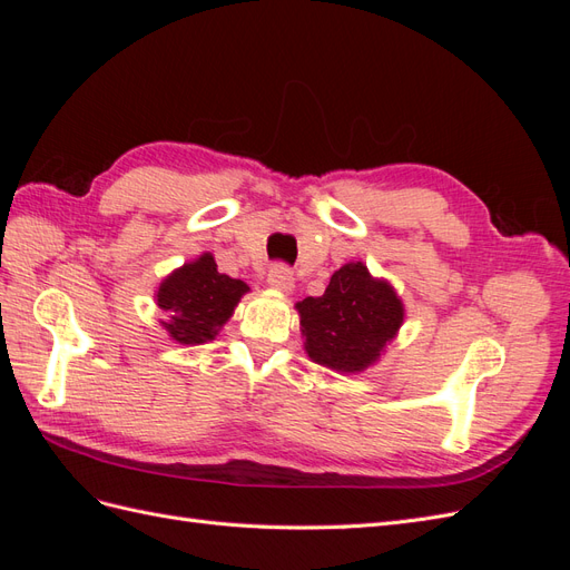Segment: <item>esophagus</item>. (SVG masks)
I'll use <instances>...</instances> for the list:
<instances>
[{
	"label": "esophagus",
	"instance_id": "obj_1",
	"mask_svg": "<svg viewBox=\"0 0 570 570\" xmlns=\"http://www.w3.org/2000/svg\"><path fill=\"white\" fill-rule=\"evenodd\" d=\"M268 287L283 292V295H289L295 289V278H292V271L287 266H273L268 273Z\"/></svg>",
	"mask_w": 570,
	"mask_h": 570
}]
</instances>
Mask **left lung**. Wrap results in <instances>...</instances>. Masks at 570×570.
Returning a JSON list of instances; mask_svg holds the SVG:
<instances>
[{
    "mask_svg": "<svg viewBox=\"0 0 570 570\" xmlns=\"http://www.w3.org/2000/svg\"><path fill=\"white\" fill-rule=\"evenodd\" d=\"M295 308L304 352L314 364L337 373L375 366L406 316L390 281L375 278L364 262L337 268L321 297H306Z\"/></svg>",
    "mask_w": 570,
    "mask_h": 570,
    "instance_id": "obj_1",
    "label": "left lung"
}]
</instances>
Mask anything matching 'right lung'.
I'll return each instance as SVG.
<instances>
[{"mask_svg":"<svg viewBox=\"0 0 570 570\" xmlns=\"http://www.w3.org/2000/svg\"><path fill=\"white\" fill-rule=\"evenodd\" d=\"M247 292L249 285L245 281L218 273L214 254L204 252L170 271L154 292V302L166 316L161 327L168 337L185 347H195L216 340Z\"/></svg>","mask_w":570,"mask_h":570,"instance_id":"add662e5","label":"right lung"}]
</instances>
